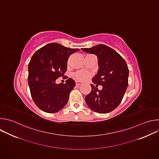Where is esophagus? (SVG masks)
Instances as JSON below:
<instances>
[{
	"mask_svg": "<svg viewBox=\"0 0 159 159\" xmlns=\"http://www.w3.org/2000/svg\"><path fill=\"white\" fill-rule=\"evenodd\" d=\"M81 84H82V83H81V82H79V81H76V82H75L76 86H79Z\"/></svg>",
	"mask_w": 159,
	"mask_h": 159,
	"instance_id": "34e87169",
	"label": "esophagus"
}]
</instances>
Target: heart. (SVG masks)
<instances>
[{"label": "heart", "instance_id": "1", "mask_svg": "<svg viewBox=\"0 0 159 159\" xmlns=\"http://www.w3.org/2000/svg\"><path fill=\"white\" fill-rule=\"evenodd\" d=\"M90 77H91V74L84 70H79L73 74V77L77 80L80 82L87 81L90 78Z\"/></svg>", "mask_w": 159, "mask_h": 159}]
</instances>
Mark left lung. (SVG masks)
<instances>
[{"instance_id": "obj_1", "label": "left lung", "mask_w": 159, "mask_h": 159, "mask_svg": "<svg viewBox=\"0 0 159 159\" xmlns=\"http://www.w3.org/2000/svg\"><path fill=\"white\" fill-rule=\"evenodd\" d=\"M82 50L97 55L99 70L90 84L91 91L85 98L88 106L98 113H107L121 103L128 85L129 69L123 57L115 50L100 44ZM98 84L103 86L99 91Z\"/></svg>"}]
</instances>
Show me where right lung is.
Here are the masks:
<instances>
[{
	"label": "right lung",
	"instance_id": "obj_1",
	"mask_svg": "<svg viewBox=\"0 0 159 159\" xmlns=\"http://www.w3.org/2000/svg\"><path fill=\"white\" fill-rule=\"evenodd\" d=\"M79 50L58 43H50L37 50L28 65V84L33 101L43 111L55 113L67 103L75 81L69 78L65 84L55 80L63 76L69 57Z\"/></svg>",
	"mask_w": 159,
	"mask_h": 159
}]
</instances>
